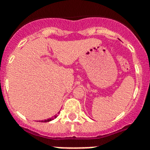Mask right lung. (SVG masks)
<instances>
[{
    "instance_id": "obj_1",
    "label": "right lung",
    "mask_w": 150,
    "mask_h": 150,
    "mask_svg": "<svg viewBox=\"0 0 150 150\" xmlns=\"http://www.w3.org/2000/svg\"><path fill=\"white\" fill-rule=\"evenodd\" d=\"M55 117H56V116H54V117H50V118L47 119V120H45L44 121H45V122H47V121H52V120H54ZM42 122H43V121H42Z\"/></svg>"
}]
</instances>
